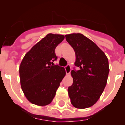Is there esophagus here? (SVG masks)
Returning <instances> with one entry per match:
<instances>
[{
  "label": "esophagus",
  "mask_w": 125,
  "mask_h": 125,
  "mask_svg": "<svg viewBox=\"0 0 125 125\" xmlns=\"http://www.w3.org/2000/svg\"><path fill=\"white\" fill-rule=\"evenodd\" d=\"M65 70H66V74H69L70 73V72H71V67H70V64H68L66 65V66H65Z\"/></svg>",
  "instance_id": "1"
}]
</instances>
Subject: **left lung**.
Returning <instances> with one entry per match:
<instances>
[{"label": "left lung", "mask_w": 125, "mask_h": 125, "mask_svg": "<svg viewBox=\"0 0 125 125\" xmlns=\"http://www.w3.org/2000/svg\"><path fill=\"white\" fill-rule=\"evenodd\" d=\"M75 52L76 67L72 70L73 83L68 87L71 103L76 108L85 109L95 104L107 84L109 68L104 52L89 38L80 33L65 35Z\"/></svg>", "instance_id": "left-lung-1"}]
</instances>
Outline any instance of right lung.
<instances>
[{
  "instance_id": "add662e5",
  "label": "right lung",
  "mask_w": 125,
  "mask_h": 125,
  "mask_svg": "<svg viewBox=\"0 0 125 125\" xmlns=\"http://www.w3.org/2000/svg\"><path fill=\"white\" fill-rule=\"evenodd\" d=\"M64 38V35L48 34L26 53L21 62L19 70L21 88L32 104H49L66 75L63 67L54 64L57 59L55 48Z\"/></svg>"
}]
</instances>
